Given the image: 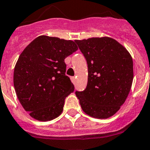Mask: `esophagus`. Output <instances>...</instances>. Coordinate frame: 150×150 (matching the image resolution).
<instances>
[{"instance_id": "34e87169", "label": "esophagus", "mask_w": 150, "mask_h": 150, "mask_svg": "<svg viewBox=\"0 0 150 150\" xmlns=\"http://www.w3.org/2000/svg\"><path fill=\"white\" fill-rule=\"evenodd\" d=\"M71 82L73 83V84H75V77H71Z\"/></svg>"}]
</instances>
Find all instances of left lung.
Instances as JSON below:
<instances>
[{
	"mask_svg": "<svg viewBox=\"0 0 150 150\" xmlns=\"http://www.w3.org/2000/svg\"><path fill=\"white\" fill-rule=\"evenodd\" d=\"M88 68L87 88L75 94L83 111L96 118H108L125 102L134 79L132 57L109 37L75 40Z\"/></svg>",
	"mask_w": 150,
	"mask_h": 150,
	"instance_id": "obj_1",
	"label": "left lung"
}]
</instances>
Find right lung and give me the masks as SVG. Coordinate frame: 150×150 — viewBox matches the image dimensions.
<instances>
[{
  "instance_id": "1",
  "label": "right lung",
  "mask_w": 150,
  "mask_h": 150,
  "mask_svg": "<svg viewBox=\"0 0 150 150\" xmlns=\"http://www.w3.org/2000/svg\"><path fill=\"white\" fill-rule=\"evenodd\" d=\"M77 50L74 41L41 35L22 52L14 68L13 84L30 116L47 122L62 113L65 99L75 89L66 75L64 60Z\"/></svg>"
}]
</instances>
